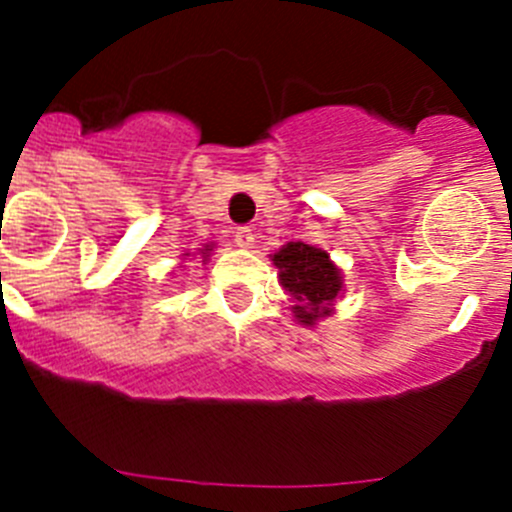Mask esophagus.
Listing matches in <instances>:
<instances>
[{
	"label": "esophagus",
	"mask_w": 512,
	"mask_h": 512,
	"mask_svg": "<svg viewBox=\"0 0 512 512\" xmlns=\"http://www.w3.org/2000/svg\"><path fill=\"white\" fill-rule=\"evenodd\" d=\"M233 241H235V246L253 248V243H256V235H253L251 228H238L233 235Z\"/></svg>",
	"instance_id": "34e87169"
}]
</instances>
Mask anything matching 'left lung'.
Segmentation results:
<instances>
[{"mask_svg":"<svg viewBox=\"0 0 512 512\" xmlns=\"http://www.w3.org/2000/svg\"><path fill=\"white\" fill-rule=\"evenodd\" d=\"M271 261L279 269V284L289 295L292 318L305 328H315L318 320L336 312V300L343 295V274L328 251L307 246L302 241H289L271 253Z\"/></svg>","mask_w":512,"mask_h":512,"instance_id":"left-lung-1","label":"left lung"}]
</instances>
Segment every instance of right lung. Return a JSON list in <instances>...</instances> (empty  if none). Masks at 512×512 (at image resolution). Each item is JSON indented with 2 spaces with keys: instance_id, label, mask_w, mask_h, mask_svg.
Instances as JSON below:
<instances>
[{
  "instance_id": "1",
  "label": "right lung",
  "mask_w": 512,
  "mask_h": 512,
  "mask_svg": "<svg viewBox=\"0 0 512 512\" xmlns=\"http://www.w3.org/2000/svg\"><path fill=\"white\" fill-rule=\"evenodd\" d=\"M212 248H215V243H205V246H202V248H197V253H200V256H202V261L210 259ZM184 256H189V253H184Z\"/></svg>"
}]
</instances>
